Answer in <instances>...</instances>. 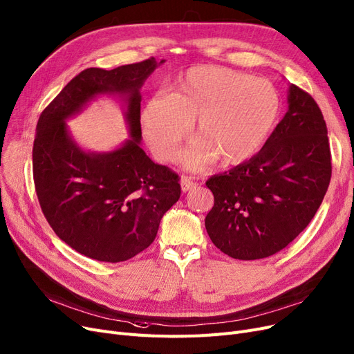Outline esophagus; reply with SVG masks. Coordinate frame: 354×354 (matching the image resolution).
Returning <instances> with one entry per match:
<instances>
[{
  "mask_svg": "<svg viewBox=\"0 0 354 354\" xmlns=\"http://www.w3.org/2000/svg\"><path fill=\"white\" fill-rule=\"evenodd\" d=\"M197 186V183L196 181H193V178L192 177H189V176H185L181 178V190L183 192H189V190H192V189H194Z\"/></svg>",
  "mask_w": 354,
  "mask_h": 354,
  "instance_id": "obj_1",
  "label": "esophagus"
}]
</instances>
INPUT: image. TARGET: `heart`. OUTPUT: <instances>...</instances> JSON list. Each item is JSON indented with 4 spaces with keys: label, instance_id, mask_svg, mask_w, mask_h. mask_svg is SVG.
<instances>
[{
    "label": "heart",
    "instance_id": "b5f03b06",
    "mask_svg": "<svg viewBox=\"0 0 354 354\" xmlns=\"http://www.w3.org/2000/svg\"><path fill=\"white\" fill-rule=\"evenodd\" d=\"M281 97L264 78L221 66H196L177 81L173 94L151 95L140 124L153 153L174 160L197 118V135L185 164L199 169L221 158L231 167L251 160L272 136Z\"/></svg>",
    "mask_w": 354,
    "mask_h": 354
}]
</instances>
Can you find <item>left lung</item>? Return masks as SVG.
<instances>
[{
    "instance_id": "8db88e82",
    "label": "left lung",
    "mask_w": 354,
    "mask_h": 354,
    "mask_svg": "<svg viewBox=\"0 0 354 354\" xmlns=\"http://www.w3.org/2000/svg\"><path fill=\"white\" fill-rule=\"evenodd\" d=\"M289 110L259 153L206 181L215 203L206 231L238 260L270 257L315 216L331 180V151L322 111L292 84Z\"/></svg>"
}]
</instances>
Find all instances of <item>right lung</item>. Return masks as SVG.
Listing matches in <instances>:
<instances>
[{
  "label": "right lung",
  "mask_w": 354,
  "mask_h": 354,
  "mask_svg": "<svg viewBox=\"0 0 354 354\" xmlns=\"http://www.w3.org/2000/svg\"><path fill=\"white\" fill-rule=\"evenodd\" d=\"M161 62L155 58L111 71L87 68L41 111L33 142V180L41 212L64 243L97 261H126L148 248L161 218L181 194L180 178L139 147V88ZM129 102L133 139L116 151L84 153L64 119L97 93Z\"/></svg>",
  "instance_id": "obj_1"
}]
</instances>
